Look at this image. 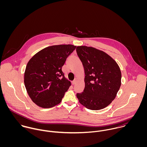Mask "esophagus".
<instances>
[{"label": "esophagus", "instance_id": "34e87169", "mask_svg": "<svg viewBox=\"0 0 147 147\" xmlns=\"http://www.w3.org/2000/svg\"><path fill=\"white\" fill-rule=\"evenodd\" d=\"M76 81H77V79H75L74 81H72V85H74V84H76Z\"/></svg>", "mask_w": 147, "mask_h": 147}]
</instances>
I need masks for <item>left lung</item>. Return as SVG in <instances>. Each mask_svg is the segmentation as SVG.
Returning a JSON list of instances; mask_svg holds the SVG:
<instances>
[{"label": "left lung", "instance_id": "obj_1", "mask_svg": "<svg viewBox=\"0 0 147 147\" xmlns=\"http://www.w3.org/2000/svg\"><path fill=\"white\" fill-rule=\"evenodd\" d=\"M76 52L85 75L83 92L77 93V98L88 109H102L114 100L120 88V68L110 56L94 47L78 46Z\"/></svg>", "mask_w": 147, "mask_h": 147}]
</instances>
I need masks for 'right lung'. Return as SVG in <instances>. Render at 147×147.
<instances>
[{
    "label": "right lung",
    "mask_w": 147,
    "mask_h": 147,
    "mask_svg": "<svg viewBox=\"0 0 147 147\" xmlns=\"http://www.w3.org/2000/svg\"><path fill=\"white\" fill-rule=\"evenodd\" d=\"M76 47L72 45L49 46L29 60L24 73V84L30 98L36 105L50 108L62 101L71 86L62 68Z\"/></svg>",
    "instance_id": "1"
}]
</instances>
